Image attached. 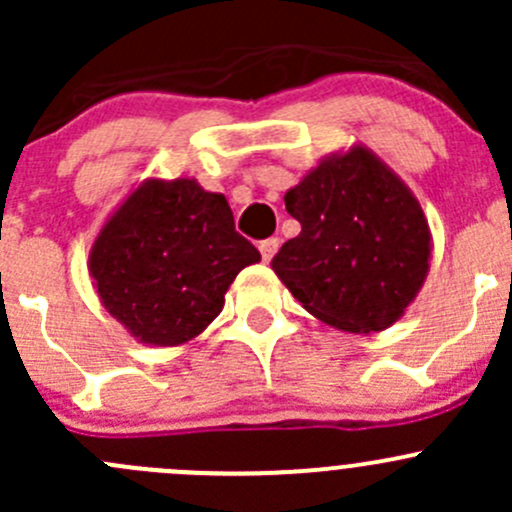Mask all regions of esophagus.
I'll use <instances>...</instances> for the list:
<instances>
[{"label": "esophagus", "mask_w": 512, "mask_h": 512, "mask_svg": "<svg viewBox=\"0 0 512 512\" xmlns=\"http://www.w3.org/2000/svg\"><path fill=\"white\" fill-rule=\"evenodd\" d=\"M277 247H280V240L277 237H267V240L260 242V252H262V260L270 262L272 257H275Z\"/></svg>", "instance_id": "1"}]
</instances>
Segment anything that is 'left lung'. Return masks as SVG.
<instances>
[{
    "label": "left lung",
    "instance_id": "8db88e82",
    "mask_svg": "<svg viewBox=\"0 0 512 512\" xmlns=\"http://www.w3.org/2000/svg\"><path fill=\"white\" fill-rule=\"evenodd\" d=\"M302 232L272 270L319 322L352 334L399 322L426 282L433 237L409 185L361 143L329 153L285 193Z\"/></svg>",
    "mask_w": 512,
    "mask_h": 512
}]
</instances>
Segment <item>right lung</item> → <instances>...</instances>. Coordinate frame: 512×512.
I'll return each mask as SVG.
<instances>
[{"label": "right lung", "mask_w": 512, "mask_h": 512, "mask_svg": "<svg viewBox=\"0 0 512 512\" xmlns=\"http://www.w3.org/2000/svg\"><path fill=\"white\" fill-rule=\"evenodd\" d=\"M260 262L225 195L195 178H146L108 215L89 252L103 309L148 347L193 342L223 312L237 272Z\"/></svg>", "instance_id": "1"}]
</instances>
